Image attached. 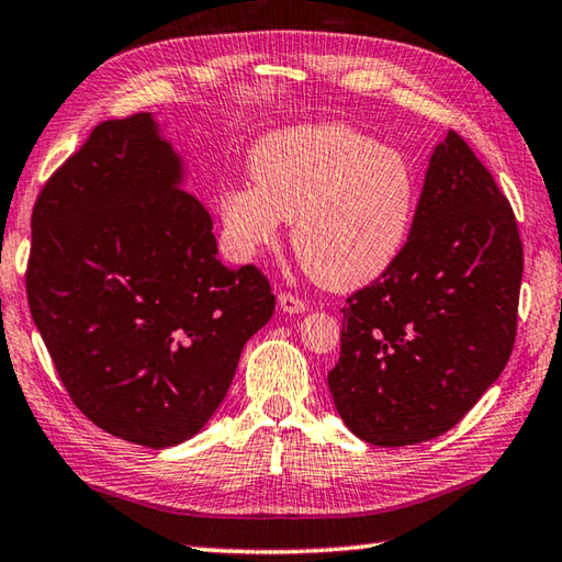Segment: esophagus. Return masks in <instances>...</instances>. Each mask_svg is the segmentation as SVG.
<instances>
[{
	"label": "esophagus",
	"mask_w": 562,
	"mask_h": 562,
	"mask_svg": "<svg viewBox=\"0 0 562 562\" xmlns=\"http://www.w3.org/2000/svg\"><path fill=\"white\" fill-rule=\"evenodd\" d=\"M279 308H281L283 313H305V308H308V305H305V301L299 299V295L283 291V293L279 295Z\"/></svg>",
	"instance_id": "34e87169"
}]
</instances>
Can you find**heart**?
<instances>
[{"instance_id": "1", "label": "heart", "mask_w": 562, "mask_h": 562, "mask_svg": "<svg viewBox=\"0 0 562 562\" xmlns=\"http://www.w3.org/2000/svg\"><path fill=\"white\" fill-rule=\"evenodd\" d=\"M251 181L220 195V220L237 257L277 245L293 222V249L325 289L352 291L404 254L420 203L411 158L345 124L293 126L251 151Z\"/></svg>"}]
</instances>
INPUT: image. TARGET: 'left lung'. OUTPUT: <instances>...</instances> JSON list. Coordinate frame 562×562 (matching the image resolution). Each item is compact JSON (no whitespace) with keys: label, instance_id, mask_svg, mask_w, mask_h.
<instances>
[{"label":"left lung","instance_id":"obj_1","mask_svg":"<svg viewBox=\"0 0 562 562\" xmlns=\"http://www.w3.org/2000/svg\"><path fill=\"white\" fill-rule=\"evenodd\" d=\"M521 273L509 200L450 130L430 156L404 254L342 308L327 386L345 426L401 448L460 423L509 362Z\"/></svg>","mask_w":562,"mask_h":562}]
</instances>
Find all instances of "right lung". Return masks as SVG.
Returning <instances> with one entry per match:
<instances>
[{"mask_svg":"<svg viewBox=\"0 0 562 562\" xmlns=\"http://www.w3.org/2000/svg\"><path fill=\"white\" fill-rule=\"evenodd\" d=\"M151 114L94 126L31 215L26 295L85 416L144 448L205 426L241 347L277 299L263 273L217 259L213 220L186 190Z\"/></svg>","mask_w":562,"mask_h":562,"instance_id":"obj_1","label":"right lung"}]
</instances>
